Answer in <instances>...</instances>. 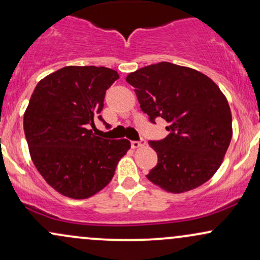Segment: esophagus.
Instances as JSON below:
<instances>
[{"label":"esophagus","instance_id":"obj_1","mask_svg":"<svg viewBox=\"0 0 260 260\" xmlns=\"http://www.w3.org/2000/svg\"><path fill=\"white\" fill-rule=\"evenodd\" d=\"M131 145H132L133 149H138V148H140V146L145 145V140L142 139V140H139V142H136V140H133V142L131 143Z\"/></svg>","mask_w":260,"mask_h":260}]
</instances>
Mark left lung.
<instances>
[{
    "instance_id": "left-lung-1",
    "label": "left lung",
    "mask_w": 260,
    "mask_h": 260,
    "mask_svg": "<svg viewBox=\"0 0 260 260\" xmlns=\"http://www.w3.org/2000/svg\"><path fill=\"white\" fill-rule=\"evenodd\" d=\"M140 109L150 121H167L170 134L149 142L157 165L146 178L165 191L181 193L201 186L220 167L233 137L226 96L195 69L161 61L128 74Z\"/></svg>"
}]
</instances>
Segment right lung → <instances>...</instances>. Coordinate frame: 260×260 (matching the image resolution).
Masks as SVG:
<instances>
[{"mask_svg":"<svg viewBox=\"0 0 260 260\" xmlns=\"http://www.w3.org/2000/svg\"><path fill=\"white\" fill-rule=\"evenodd\" d=\"M117 71L104 67H65L37 83L24 112L31 160L55 191L88 199L110 183L118 161L131 149L127 139L96 137L90 127ZM105 123V122H104Z\"/></svg>","mask_w":260,"mask_h":260,"instance_id":"right-lung-1","label":"right lung"}]
</instances>
